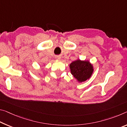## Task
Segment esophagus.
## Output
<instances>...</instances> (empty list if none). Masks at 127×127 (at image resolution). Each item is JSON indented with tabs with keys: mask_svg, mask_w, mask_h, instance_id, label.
Segmentation results:
<instances>
[{
	"mask_svg": "<svg viewBox=\"0 0 127 127\" xmlns=\"http://www.w3.org/2000/svg\"><path fill=\"white\" fill-rule=\"evenodd\" d=\"M56 58H57L58 59H60V56H56Z\"/></svg>",
	"mask_w": 127,
	"mask_h": 127,
	"instance_id": "1",
	"label": "esophagus"
}]
</instances>
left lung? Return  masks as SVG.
<instances>
[{"label":"left lung","instance_id":"8db88e82","mask_svg":"<svg viewBox=\"0 0 127 127\" xmlns=\"http://www.w3.org/2000/svg\"><path fill=\"white\" fill-rule=\"evenodd\" d=\"M71 73L79 82L89 79L93 72V66L89 61L76 60L70 64Z\"/></svg>","mask_w":127,"mask_h":127}]
</instances>
